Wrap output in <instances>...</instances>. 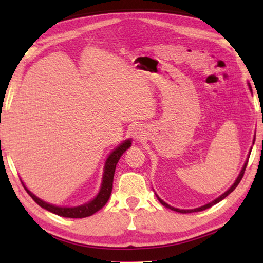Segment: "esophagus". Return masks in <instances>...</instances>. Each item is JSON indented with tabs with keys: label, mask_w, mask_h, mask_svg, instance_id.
Instances as JSON below:
<instances>
[{
	"label": "esophagus",
	"mask_w": 263,
	"mask_h": 263,
	"mask_svg": "<svg viewBox=\"0 0 263 263\" xmlns=\"http://www.w3.org/2000/svg\"><path fill=\"white\" fill-rule=\"evenodd\" d=\"M142 131H141V128H139V127H137V130H135V138L137 140H139V139H141L142 138Z\"/></svg>",
	"instance_id": "34e87169"
}]
</instances>
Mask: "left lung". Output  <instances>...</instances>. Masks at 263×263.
Returning a JSON list of instances; mask_svg holds the SVG:
<instances>
[{"mask_svg":"<svg viewBox=\"0 0 263 263\" xmlns=\"http://www.w3.org/2000/svg\"><path fill=\"white\" fill-rule=\"evenodd\" d=\"M247 163H248V161H246V163H245V166H243V168H242V171H241V173H240L239 174V176H238V179L235 180V182H234V184L231 186V188L226 191V193H224L222 194L221 196H219V197H218L217 199H215V201H212L211 203H209V204H205V205H203V206H201V208H197V209H194V210H180V209H176V208H173V206H171V205H168L167 203H164L162 199H160L159 197V201H160V203L162 204V205H164L166 208H168V209H172L173 211H176V212H181V213H191V212H197V211H203V210H205V209H209V208H211L212 205H215V204H217V203H219L221 199H224L226 196L228 195H230L231 193H232V191L237 188L238 186V184L240 183V181H241V179H242V176H243V174H245V171H246V166H247Z\"/></svg>","mask_w":263,"mask_h":263,"instance_id":"1","label":"left lung"}]
</instances>
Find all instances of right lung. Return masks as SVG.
Segmentation results:
<instances>
[{
	"label": "right lung",
	"instance_id": "obj_1",
	"mask_svg": "<svg viewBox=\"0 0 263 263\" xmlns=\"http://www.w3.org/2000/svg\"><path fill=\"white\" fill-rule=\"evenodd\" d=\"M131 146V140H126L125 142H123L122 145H119L117 148H116L112 153L109 155L108 160L105 162V167H104V174H103V182H102V186L99 195L92 199L91 202H89L87 204H83L81 206H77V208H59L55 205H52V204H48L46 202L42 201L41 198H38L37 196H34L30 190L25 188V185L23 182L24 189L28 191V194L32 197L33 201L38 204L39 206H42L45 210L50 211L52 213H55L58 216L61 217H66V218H84V217H89L91 215H94L95 212L101 210L103 208L106 202L109 201L111 191H112V183H114V175H115V169H116V164L118 163L119 159L123 155V153L130 147Z\"/></svg>",
	"mask_w": 263,
	"mask_h": 263
}]
</instances>
